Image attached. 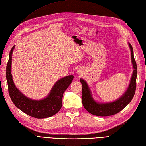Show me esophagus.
Instances as JSON below:
<instances>
[{
	"mask_svg": "<svg viewBox=\"0 0 146 146\" xmlns=\"http://www.w3.org/2000/svg\"><path fill=\"white\" fill-rule=\"evenodd\" d=\"M77 73H78V74H82V70H81V69H78V70H77Z\"/></svg>",
	"mask_w": 146,
	"mask_h": 146,
	"instance_id": "34e87169",
	"label": "esophagus"
}]
</instances>
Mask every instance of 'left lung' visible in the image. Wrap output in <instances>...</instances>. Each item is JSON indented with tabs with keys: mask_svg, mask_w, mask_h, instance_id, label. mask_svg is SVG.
<instances>
[{
	"mask_svg": "<svg viewBox=\"0 0 146 146\" xmlns=\"http://www.w3.org/2000/svg\"><path fill=\"white\" fill-rule=\"evenodd\" d=\"M129 46L131 51V59L132 64H133V72L127 90L123 94L116 100L109 103L97 102L92 98L91 90L86 81L82 78H80V81L82 84V104L84 108L90 113L98 116H109L114 115L122 111L133 99L136 86L137 66L134 58L133 47L130 43H129Z\"/></svg>",
	"mask_w": 146,
	"mask_h": 146,
	"instance_id": "8db88e82",
	"label": "left lung"
}]
</instances>
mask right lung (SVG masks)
I'll return each mask as SVG.
<instances>
[{"label": "right lung", "mask_w": 146, "mask_h": 146, "mask_svg": "<svg viewBox=\"0 0 146 146\" xmlns=\"http://www.w3.org/2000/svg\"><path fill=\"white\" fill-rule=\"evenodd\" d=\"M15 47L14 46L10 50L6 69L8 92L13 104L23 112L35 118L43 119L55 115L61 108L63 93L72 83L74 76L70 75L58 80L44 99L39 100L30 99L22 94L13 80L11 72V58Z\"/></svg>", "instance_id": "obj_1"}]
</instances>
